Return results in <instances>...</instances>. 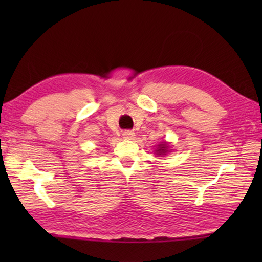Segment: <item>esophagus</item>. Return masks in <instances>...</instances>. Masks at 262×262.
<instances>
[{
	"mask_svg": "<svg viewBox=\"0 0 262 262\" xmlns=\"http://www.w3.org/2000/svg\"><path fill=\"white\" fill-rule=\"evenodd\" d=\"M123 137L127 140H133L135 137V133L132 130H126L125 133H123Z\"/></svg>",
	"mask_w": 262,
	"mask_h": 262,
	"instance_id": "obj_1",
	"label": "esophagus"
}]
</instances>
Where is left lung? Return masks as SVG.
Here are the masks:
<instances>
[{
    "instance_id": "8db88e82",
    "label": "left lung",
    "mask_w": 262,
    "mask_h": 262,
    "mask_svg": "<svg viewBox=\"0 0 262 262\" xmlns=\"http://www.w3.org/2000/svg\"><path fill=\"white\" fill-rule=\"evenodd\" d=\"M168 149H170V145H168L166 142H162L161 144H158L157 149L155 150V152H156L157 156H162V155H166Z\"/></svg>"
}]
</instances>
